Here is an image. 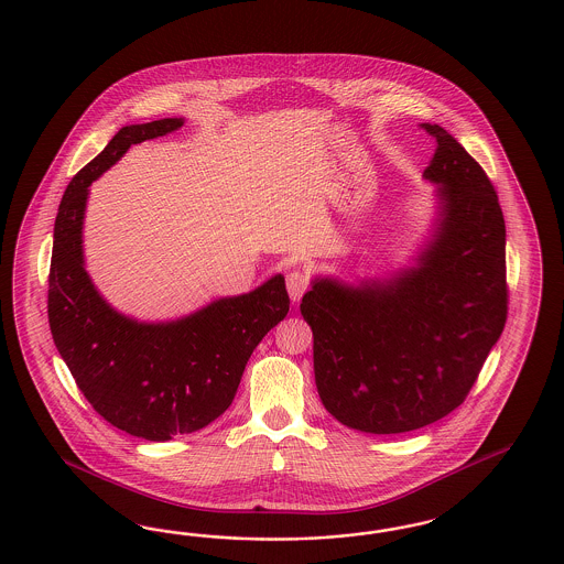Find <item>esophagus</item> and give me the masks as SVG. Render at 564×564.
Segmentation results:
<instances>
[{
	"instance_id": "34e87169",
	"label": "esophagus",
	"mask_w": 564,
	"mask_h": 564,
	"mask_svg": "<svg viewBox=\"0 0 564 564\" xmlns=\"http://www.w3.org/2000/svg\"><path fill=\"white\" fill-rule=\"evenodd\" d=\"M308 290V274L302 271H292L288 274V292L293 302H300V297Z\"/></svg>"
}]
</instances>
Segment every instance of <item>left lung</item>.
<instances>
[{"instance_id":"left-lung-1","label":"left lung","mask_w":564,"mask_h":564,"mask_svg":"<svg viewBox=\"0 0 564 564\" xmlns=\"http://www.w3.org/2000/svg\"><path fill=\"white\" fill-rule=\"evenodd\" d=\"M436 220L415 264L357 285L316 276L300 311L313 329L318 397L348 429H424L464 403L508 316L506 223L485 170L432 123Z\"/></svg>"}]
</instances>
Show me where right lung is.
<instances>
[{
  "label": "right lung",
  "mask_w": 564,
  "mask_h": 564,
  "mask_svg": "<svg viewBox=\"0 0 564 564\" xmlns=\"http://www.w3.org/2000/svg\"><path fill=\"white\" fill-rule=\"evenodd\" d=\"M182 123V117H167L126 126L75 174L58 205L47 279L52 338L88 403L115 429L158 443L220 417L253 348L290 311L283 274L165 323L121 315L94 288L82 246L91 182L132 144L176 132Z\"/></svg>",
  "instance_id": "1"
}]
</instances>
